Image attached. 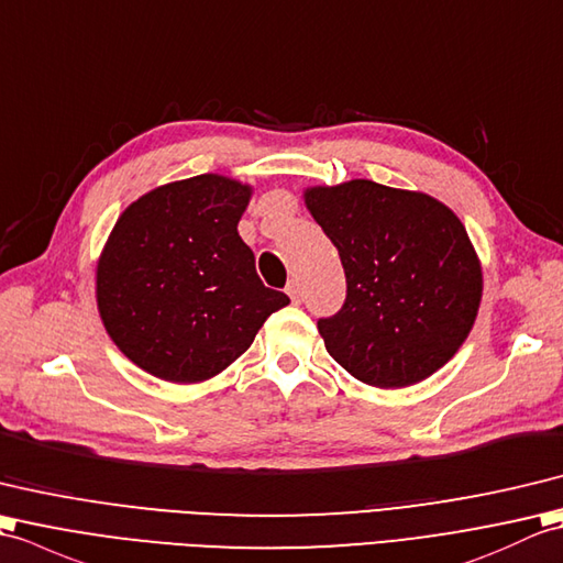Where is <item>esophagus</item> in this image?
Returning <instances> with one entry per match:
<instances>
[{"mask_svg": "<svg viewBox=\"0 0 563 563\" xmlns=\"http://www.w3.org/2000/svg\"><path fill=\"white\" fill-rule=\"evenodd\" d=\"M286 294L291 296L294 303L301 301V284H298V279H291V282H289V286H286Z\"/></svg>", "mask_w": 563, "mask_h": 563, "instance_id": "1", "label": "esophagus"}]
</instances>
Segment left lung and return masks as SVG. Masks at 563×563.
Segmentation results:
<instances>
[{
    "label": "left lung",
    "mask_w": 563,
    "mask_h": 563,
    "mask_svg": "<svg viewBox=\"0 0 563 563\" xmlns=\"http://www.w3.org/2000/svg\"><path fill=\"white\" fill-rule=\"evenodd\" d=\"M303 202L334 243L346 301L318 322L328 354L361 383L427 380L467 340L484 277L470 235L439 199L373 180L313 185Z\"/></svg>",
    "instance_id": "left-lung-1"
}]
</instances>
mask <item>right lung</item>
<instances>
[{
  "mask_svg": "<svg viewBox=\"0 0 563 563\" xmlns=\"http://www.w3.org/2000/svg\"><path fill=\"white\" fill-rule=\"evenodd\" d=\"M253 185L219 173L158 185L122 211L96 262V306L148 376L195 385L247 352L289 296L267 289L239 235Z\"/></svg>",
  "mask_w": 563,
  "mask_h": 563,
  "instance_id": "1",
  "label": "right lung"
}]
</instances>
